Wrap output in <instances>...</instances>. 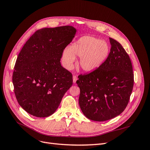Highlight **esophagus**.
<instances>
[{
  "mask_svg": "<svg viewBox=\"0 0 150 150\" xmlns=\"http://www.w3.org/2000/svg\"><path fill=\"white\" fill-rule=\"evenodd\" d=\"M77 80H78V78H77L76 76L74 75V76H73V83H76Z\"/></svg>",
  "mask_w": 150,
  "mask_h": 150,
  "instance_id": "1",
  "label": "esophagus"
}]
</instances>
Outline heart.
Returning a JSON list of instances; mask_svg holds the SVG:
<instances>
[{"instance_id":"1","label":"heart","mask_w":150,"mask_h":150,"mask_svg":"<svg viewBox=\"0 0 150 150\" xmlns=\"http://www.w3.org/2000/svg\"><path fill=\"white\" fill-rule=\"evenodd\" d=\"M110 52V46L105 40L93 36L84 35L72 44L70 48L64 50L62 59L68 69H71L75 56L81 57V67L84 71L91 72L103 65Z\"/></svg>"}]
</instances>
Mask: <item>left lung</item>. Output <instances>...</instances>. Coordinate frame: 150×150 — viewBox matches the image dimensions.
<instances>
[{
	"mask_svg": "<svg viewBox=\"0 0 150 150\" xmlns=\"http://www.w3.org/2000/svg\"><path fill=\"white\" fill-rule=\"evenodd\" d=\"M111 47L98 69L78 76L79 104L88 119L104 121L120 115L128 105L134 84L133 66L121 44L110 38Z\"/></svg>",
	"mask_w": 150,
	"mask_h": 150,
	"instance_id": "left-lung-1",
	"label": "left lung"
}]
</instances>
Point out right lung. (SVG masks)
<instances>
[{
	"mask_svg": "<svg viewBox=\"0 0 150 150\" xmlns=\"http://www.w3.org/2000/svg\"><path fill=\"white\" fill-rule=\"evenodd\" d=\"M76 30L69 25L35 31L17 58L12 83L17 102L30 115H52L72 85L71 72L61 64L64 49Z\"/></svg>",
	"mask_w": 150,
	"mask_h": 150,
	"instance_id": "right-lung-1",
	"label": "right lung"
}]
</instances>
